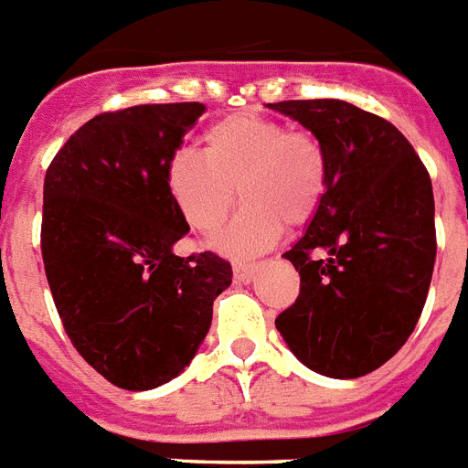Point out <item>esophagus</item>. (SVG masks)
<instances>
[{"mask_svg": "<svg viewBox=\"0 0 468 468\" xmlns=\"http://www.w3.org/2000/svg\"><path fill=\"white\" fill-rule=\"evenodd\" d=\"M256 262H234V277H237V282H250L253 275H256Z\"/></svg>", "mask_w": 468, "mask_h": 468, "instance_id": "esophagus-1", "label": "esophagus"}]
</instances>
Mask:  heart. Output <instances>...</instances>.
<instances>
[{
  "mask_svg": "<svg viewBox=\"0 0 468 468\" xmlns=\"http://www.w3.org/2000/svg\"><path fill=\"white\" fill-rule=\"evenodd\" d=\"M203 155L181 150L169 160L167 186L193 229L212 234L225 225L237 188L246 206L215 249L253 256L280 239L282 225H308L327 191V155L308 131L237 112L212 123Z\"/></svg>",
  "mask_w": 468,
  "mask_h": 468,
  "instance_id": "heart-1",
  "label": "heart"
}]
</instances>
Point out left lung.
I'll use <instances>...</instances> for the list:
<instances>
[{
	"instance_id": "obj_1",
	"label": "left lung",
	"mask_w": 468,
	"mask_h": 468,
	"mask_svg": "<svg viewBox=\"0 0 468 468\" xmlns=\"http://www.w3.org/2000/svg\"><path fill=\"white\" fill-rule=\"evenodd\" d=\"M323 143L327 191L284 253L301 292L275 325L306 368L351 380L395 356L426 306L435 265L428 169L388 119L345 100L270 102Z\"/></svg>"
}]
</instances>
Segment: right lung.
Returning a JSON list of instances; mask_svg holds the SVG:
<instances>
[{
    "label": "right lung",
    "mask_w": 468,
    "mask_h": 468,
    "mask_svg": "<svg viewBox=\"0 0 468 468\" xmlns=\"http://www.w3.org/2000/svg\"><path fill=\"white\" fill-rule=\"evenodd\" d=\"M203 112L200 102L104 112L45 174L40 246L54 306L76 351L122 389L179 376L231 284L225 258L174 253L188 222L167 167Z\"/></svg>",
    "instance_id": "obj_1"
}]
</instances>
